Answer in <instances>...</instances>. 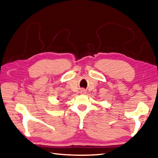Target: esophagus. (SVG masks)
Masks as SVG:
<instances>
[{"label":"esophagus","mask_w":158,"mask_h":158,"mask_svg":"<svg viewBox=\"0 0 158 158\" xmlns=\"http://www.w3.org/2000/svg\"><path fill=\"white\" fill-rule=\"evenodd\" d=\"M81 92H82V93H86V92H85V90H84V89H82V91H81Z\"/></svg>","instance_id":"obj_1"}]
</instances>
